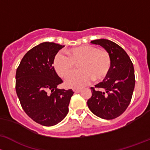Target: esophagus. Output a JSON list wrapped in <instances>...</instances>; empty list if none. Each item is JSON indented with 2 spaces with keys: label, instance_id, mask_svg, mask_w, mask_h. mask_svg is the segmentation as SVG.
<instances>
[{
  "label": "esophagus",
  "instance_id": "esophagus-1",
  "mask_svg": "<svg viewBox=\"0 0 150 150\" xmlns=\"http://www.w3.org/2000/svg\"><path fill=\"white\" fill-rule=\"evenodd\" d=\"M73 91L76 93H79V92H81V89H74Z\"/></svg>",
  "mask_w": 150,
  "mask_h": 150
}]
</instances>
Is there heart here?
I'll return each mask as SVG.
<instances>
[{
  "mask_svg": "<svg viewBox=\"0 0 150 150\" xmlns=\"http://www.w3.org/2000/svg\"><path fill=\"white\" fill-rule=\"evenodd\" d=\"M69 56L59 52L53 59V67L61 77H66L73 70L76 63L80 64L81 70L75 71L66 77V84L69 87L81 88L93 79L101 81L108 74L111 67L110 54L104 49L91 45L72 47L66 50Z\"/></svg>",
  "mask_w": 150,
  "mask_h": 150,
  "instance_id": "b5f03b06",
  "label": "heart"
}]
</instances>
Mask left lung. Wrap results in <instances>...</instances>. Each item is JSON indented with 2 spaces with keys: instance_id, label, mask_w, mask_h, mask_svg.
Returning a JSON list of instances; mask_svg holds the SVG:
<instances>
[{
  "instance_id": "obj_1",
  "label": "left lung",
  "mask_w": 150,
  "mask_h": 150,
  "mask_svg": "<svg viewBox=\"0 0 150 150\" xmlns=\"http://www.w3.org/2000/svg\"><path fill=\"white\" fill-rule=\"evenodd\" d=\"M91 42L109 52L111 67L103 81L91 87L92 95L87 101L88 108L100 118L114 119L123 113L132 100L135 86L134 66L128 54L116 43L105 39Z\"/></svg>"
}]
</instances>
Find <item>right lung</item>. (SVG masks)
I'll return each instance as SVG.
<instances>
[{"instance_id":"add662e5","label":"right lung","mask_w":150,"mask_h":150,"mask_svg":"<svg viewBox=\"0 0 150 150\" xmlns=\"http://www.w3.org/2000/svg\"><path fill=\"white\" fill-rule=\"evenodd\" d=\"M64 45L42 42L24 55L16 72V92L24 112L34 121L52 126L69 112L72 89H59L63 81L52 64Z\"/></svg>"}]
</instances>
